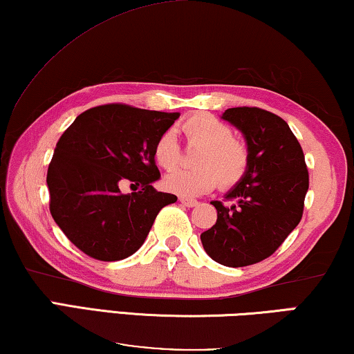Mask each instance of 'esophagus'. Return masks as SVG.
<instances>
[{
	"instance_id": "1",
	"label": "esophagus",
	"mask_w": 354,
	"mask_h": 354,
	"mask_svg": "<svg viewBox=\"0 0 354 354\" xmlns=\"http://www.w3.org/2000/svg\"><path fill=\"white\" fill-rule=\"evenodd\" d=\"M179 201H181V203H183L184 206H187V207H194V206H197V205H198V201H197V200L186 198V197H179Z\"/></svg>"
}]
</instances>
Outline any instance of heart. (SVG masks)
Listing matches in <instances>:
<instances>
[{
	"label": "heart",
	"instance_id": "heart-1",
	"mask_svg": "<svg viewBox=\"0 0 354 354\" xmlns=\"http://www.w3.org/2000/svg\"><path fill=\"white\" fill-rule=\"evenodd\" d=\"M189 145H198L197 168H178L164 178V187L181 197H200L217 186L230 189L245 176L249 149L234 138L233 129L212 115H192L181 124ZM153 157L164 170L175 168L181 160V147L171 131L157 137Z\"/></svg>",
	"mask_w": 354,
	"mask_h": 354
}]
</instances>
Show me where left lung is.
Wrapping results in <instances>:
<instances>
[{
	"instance_id": "8db88e82",
	"label": "left lung",
	"mask_w": 354,
	"mask_h": 354,
	"mask_svg": "<svg viewBox=\"0 0 354 354\" xmlns=\"http://www.w3.org/2000/svg\"><path fill=\"white\" fill-rule=\"evenodd\" d=\"M223 120L244 133L249 149L245 176L212 201L217 222L201 233V244L223 266L255 265L271 257L298 225L308 189L304 153L287 122L258 106H234Z\"/></svg>"
}]
</instances>
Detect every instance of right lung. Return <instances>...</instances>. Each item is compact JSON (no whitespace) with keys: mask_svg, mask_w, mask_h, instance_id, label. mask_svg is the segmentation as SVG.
<instances>
[{"mask_svg":"<svg viewBox=\"0 0 354 354\" xmlns=\"http://www.w3.org/2000/svg\"><path fill=\"white\" fill-rule=\"evenodd\" d=\"M178 118L105 104L78 115L59 137L47 171L50 212L83 254L100 261L131 257L162 207L178 200L151 186L160 178L154 143ZM122 182L139 190L122 194Z\"/></svg>","mask_w":354,"mask_h":354,"instance_id":"add662e5","label":"right lung"}]
</instances>
